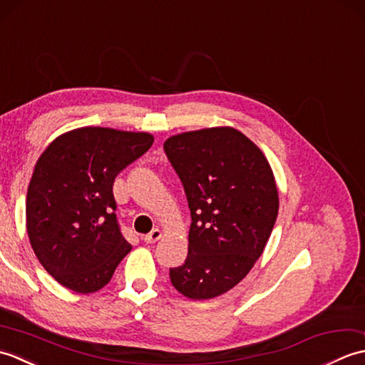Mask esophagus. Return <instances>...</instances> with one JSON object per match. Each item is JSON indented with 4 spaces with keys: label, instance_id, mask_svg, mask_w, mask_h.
I'll return each mask as SVG.
<instances>
[{
    "label": "esophagus",
    "instance_id": "esophagus-1",
    "mask_svg": "<svg viewBox=\"0 0 365 365\" xmlns=\"http://www.w3.org/2000/svg\"><path fill=\"white\" fill-rule=\"evenodd\" d=\"M163 237V232L160 230V229H153L150 234H147V235H144L143 237V240L145 243H155V242H158V240Z\"/></svg>",
    "mask_w": 365,
    "mask_h": 365
}]
</instances>
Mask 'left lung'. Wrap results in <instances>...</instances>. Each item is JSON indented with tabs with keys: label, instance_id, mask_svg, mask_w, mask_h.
<instances>
[{
	"label": "left lung",
	"instance_id": "8db88e82",
	"mask_svg": "<svg viewBox=\"0 0 365 365\" xmlns=\"http://www.w3.org/2000/svg\"><path fill=\"white\" fill-rule=\"evenodd\" d=\"M165 152L191 210L188 257L170 282L190 299H210L246 277L279 212L273 169L242 131L212 127L168 138Z\"/></svg>",
	"mask_w": 365,
	"mask_h": 365
}]
</instances>
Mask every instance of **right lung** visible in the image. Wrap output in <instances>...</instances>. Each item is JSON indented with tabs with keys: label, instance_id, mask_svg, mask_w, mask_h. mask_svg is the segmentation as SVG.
<instances>
[{
	"label": "right lung",
	"instance_id": "add662e5",
	"mask_svg": "<svg viewBox=\"0 0 365 365\" xmlns=\"http://www.w3.org/2000/svg\"><path fill=\"white\" fill-rule=\"evenodd\" d=\"M145 131L81 127L38 157L26 195V230L41 265L66 289L94 293L131 251L115 220L114 178L150 149Z\"/></svg>",
	"mask_w": 365,
	"mask_h": 365
}]
</instances>
